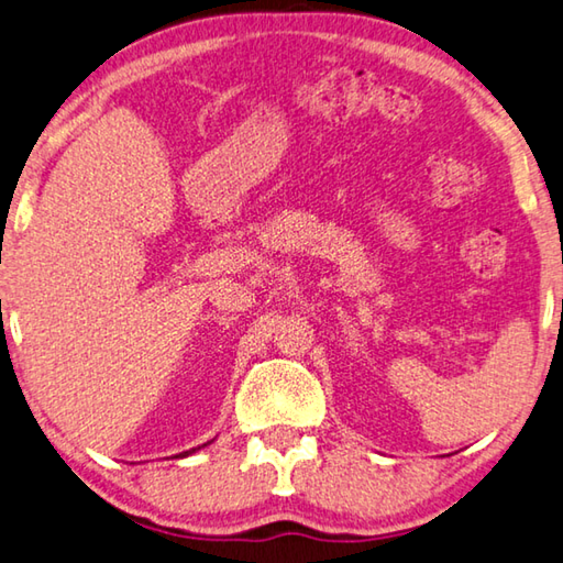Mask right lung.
Returning a JSON list of instances; mask_svg holds the SVG:
<instances>
[{
  "mask_svg": "<svg viewBox=\"0 0 563 563\" xmlns=\"http://www.w3.org/2000/svg\"><path fill=\"white\" fill-rule=\"evenodd\" d=\"M209 443H211V441H209ZM209 443H203V445H209ZM203 445H199V448H203ZM199 448H191V451H184V453H179V455H181V457H187V455H191V453H197ZM179 455H177V457H179Z\"/></svg>",
  "mask_w": 563,
  "mask_h": 563,
  "instance_id": "right-lung-1",
  "label": "right lung"
}]
</instances>
